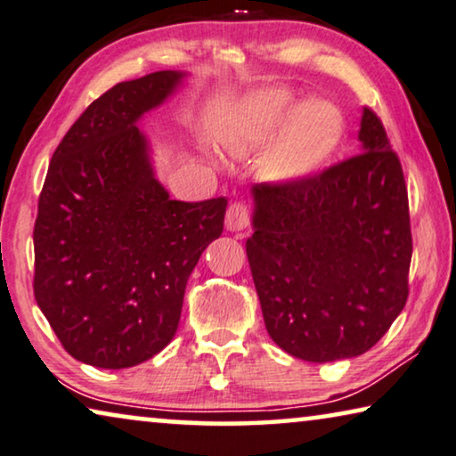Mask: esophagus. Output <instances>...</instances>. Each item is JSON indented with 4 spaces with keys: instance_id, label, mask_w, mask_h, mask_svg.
Segmentation results:
<instances>
[{
    "instance_id": "34e87169",
    "label": "esophagus",
    "mask_w": 456,
    "mask_h": 456,
    "mask_svg": "<svg viewBox=\"0 0 456 456\" xmlns=\"http://www.w3.org/2000/svg\"><path fill=\"white\" fill-rule=\"evenodd\" d=\"M250 224V208L247 203H232L226 212V228L232 230V232H239L244 230Z\"/></svg>"
}]
</instances>
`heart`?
I'll return each instance as SVG.
<instances>
[{
  "instance_id": "obj_1",
  "label": "heart",
  "mask_w": 456,
  "mask_h": 456,
  "mask_svg": "<svg viewBox=\"0 0 456 456\" xmlns=\"http://www.w3.org/2000/svg\"><path fill=\"white\" fill-rule=\"evenodd\" d=\"M286 113L288 104L283 98H272L259 104L250 115V121L234 134L230 150L236 156H247L263 146L281 127ZM341 134L343 121L338 109L322 101L302 104L289 118L280 140L263 156V175L280 183L306 179L333 156L341 142Z\"/></svg>"
}]
</instances>
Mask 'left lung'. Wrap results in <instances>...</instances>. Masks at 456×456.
<instances>
[{
    "instance_id": "obj_1",
    "label": "left lung",
    "mask_w": 456,
    "mask_h": 456,
    "mask_svg": "<svg viewBox=\"0 0 456 456\" xmlns=\"http://www.w3.org/2000/svg\"><path fill=\"white\" fill-rule=\"evenodd\" d=\"M362 154L319 175L253 187L247 256L269 338L306 362L355 358L409 294L407 184L385 125L364 109Z\"/></svg>"
}]
</instances>
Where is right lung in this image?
<instances>
[{"label":"right lung","instance_id":"1","mask_svg":"<svg viewBox=\"0 0 456 456\" xmlns=\"http://www.w3.org/2000/svg\"><path fill=\"white\" fill-rule=\"evenodd\" d=\"M183 76L154 71L113 86L51 158L32 232L35 298L84 364L118 370L162 352L191 272L224 230L226 197L170 200L135 125Z\"/></svg>","mask_w":456,"mask_h":456}]
</instances>
